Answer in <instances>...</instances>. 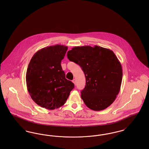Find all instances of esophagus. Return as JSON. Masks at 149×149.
<instances>
[{
    "mask_svg": "<svg viewBox=\"0 0 149 149\" xmlns=\"http://www.w3.org/2000/svg\"><path fill=\"white\" fill-rule=\"evenodd\" d=\"M72 82H73V83L75 84V85H76V84H77V80H76V79H73V80H72Z\"/></svg>",
    "mask_w": 149,
    "mask_h": 149,
    "instance_id": "1",
    "label": "esophagus"
}]
</instances>
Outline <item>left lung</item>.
<instances>
[{"instance_id": "left-lung-1", "label": "left lung", "mask_w": 149, "mask_h": 149, "mask_svg": "<svg viewBox=\"0 0 149 149\" xmlns=\"http://www.w3.org/2000/svg\"><path fill=\"white\" fill-rule=\"evenodd\" d=\"M67 56L85 74L81 97L85 105L97 111L111 106L120 92L122 79V66L113 52L98 46H76Z\"/></svg>"}]
</instances>
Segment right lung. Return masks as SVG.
I'll return each mask as SVG.
<instances>
[{"instance_id": "add662e5", "label": "right lung", "mask_w": 149, "mask_h": 149, "mask_svg": "<svg viewBox=\"0 0 149 149\" xmlns=\"http://www.w3.org/2000/svg\"><path fill=\"white\" fill-rule=\"evenodd\" d=\"M68 46H50L36 52L32 57L26 72L27 90L38 106L55 109L63 106L74 88L65 78L61 62Z\"/></svg>"}]
</instances>
